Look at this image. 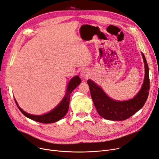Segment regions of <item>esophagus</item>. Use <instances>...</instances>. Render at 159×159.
I'll return each mask as SVG.
<instances>
[{
    "instance_id": "esophagus-1",
    "label": "esophagus",
    "mask_w": 159,
    "mask_h": 159,
    "mask_svg": "<svg viewBox=\"0 0 159 159\" xmlns=\"http://www.w3.org/2000/svg\"><path fill=\"white\" fill-rule=\"evenodd\" d=\"M89 75H90V71L89 70V69H84L80 73L81 77L84 78V79L89 77Z\"/></svg>"
}]
</instances>
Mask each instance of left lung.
I'll return each mask as SVG.
<instances>
[{
  "label": "left lung",
  "mask_w": 159,
  "mask_h": 159,
  "mask_svg": "<svg viewBox=\"0 0 159 159\" xmlns=\"http://www.w3.org/2000/svg\"><path fill=\"white\" fill-rule=\"evenodd\" d=\"M145 66V77L142 88L132 99L117 101L109 98L102 88L92 80H88L91 97L99 115L110 120H124L142 109L147 101L149 91V67L145 57L142 52Z\"/></svg>",
  "instance_id": "left-lung-1"
}]
</instances>
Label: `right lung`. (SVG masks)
<instances>
[{"label": "right lung", "mask_w": 159, "mask_h": 159, "mask_svg": "<svg viewBox=\"0 0 159 159\" xmlns=\"http://www.w3.org/2000/svg\"><path fill=\"white\" fill-rule=\"evenodd\" d=\"M80 83L81 79L79 78V76H75L73 78L70 79L67 87L66 95H65V96L62 99V100L54 109H53L52 111H50V112L47 113L44 115H34L29 114L19 107V105L17 104V102H16L15 99L14 100L20 111L26 117H27V118L41 123H45V124L56 122L61 119L63 117H64L67 114L69 106V99L70 93H71V92L74 90V89H75L76 88L79 86V84H80Z\"/></svg>", "instance_id": "obj_1"}]
</instances>
